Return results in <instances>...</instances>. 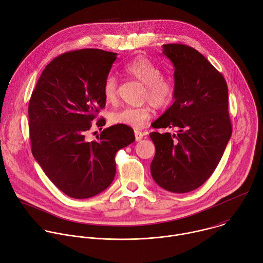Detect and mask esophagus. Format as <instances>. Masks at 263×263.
<instances>
[{
    "instance_id": "34e87169",
    "label": "esophagus",
    "mask_w": 263,
    "mask_h": 263,
    "mask_svg": "<svg viewBox=\"0 0 263 263\" xmlns=\"http://www.w3.org/2000/svg\"><path fill=\"white\" fill-rule=\"evenodd\" d=\"M142 138H143V134L138 130H135V139H136V141H140Z\"/></svg>"
}]
</instances>
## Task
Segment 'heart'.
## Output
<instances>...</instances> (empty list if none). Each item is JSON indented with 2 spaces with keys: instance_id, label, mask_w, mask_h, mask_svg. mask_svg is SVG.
<instances>
[{
  "instance_id": "b5f03b06",
  "label": "heart",
  "mask_w": 263,
  "mask_h": 263,
  "mask_svg": "<svg viewBox=\"0 0 263 263\" xmlns=\"http://www.w3.org/2000/svg\"><path fill=\"white\" fill-rule=\"evenodd\" d=\"M124 72L143 84L145 91L143 100L148 101L155 108L163 109L168 107L176 96V84L170 77L162 75L159 65L143 55L135 57L124 66ZM102 92L107 102H114L117 98L118 79L109 74L103 83ZM151 118L148 106L124 107L112 111L109 121L114 125H125L135 129H141Z\"/></svg>"
}]
</instances>
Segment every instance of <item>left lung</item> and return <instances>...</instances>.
Returning <instances> with one entry per match:
<instances>
[{"label": "left lung", "instance_id": "1", "mask_svg": "<svg viewBox=\"0 0 263 263\" xmlns=\"http://www.w3.org/2000/svg\"><path fill=\"white\" fill-rule=\"evenodd\" d=\"M163 53L174 67L176 96L153 128H177L178 133H149L156 147L151 172L163 189L187 193L212 176L231 137L228 87L223 75L193 47L164 44Z\"/></svg>", "mask_w": 263, "mask_h": 263}]
</instances>
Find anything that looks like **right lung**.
<instances>
[{"mask_svg": "<svg viewBox=\"0 0 263 263\" xmlns=\"http://www.w3.org/2000/svg\"><path fill=\"white\" fill-rule=\"evenodd\" d=\"M116 60L117 53L95 48L65 52L45 67L30 99L32 154L57 188L75 199L104 191L116 176L117 152L135 140L125 125L104 129L98 140L86 139L105 107L102 87Z\"/></svg>", "mask_w": 263, "mask_h": 263, "instance_id": "obj_1", "label": "right lung"}]
</instances>
